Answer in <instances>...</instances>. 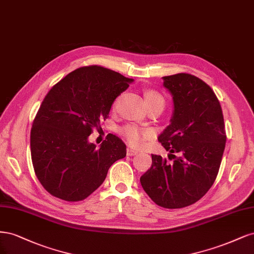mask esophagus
<instances>
[{
    "mask_svg": "<svg viewBox=\"0 0 254 254\" xmlns=\"http://www.w3.org/2000/svg\"><path fill=\"white\" fill-rule=\"evenodd\" d=\"M127 156H135V155L138 154V151H136L132 148H127Z\"/></svg>",
    "mask_w": 254,
    "mask_h": 254,
    "instance_id": "obj_1",
    "label": "esophagus"
}]
</instances>
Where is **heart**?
Returning a JSON list of instances; mask_svg holds the SVG:
<instances>
[{"instance_id": "1", "label": "heart", "mask_w": 254, "mask_h": 254, "mask_svg": "<svg viewBox=\"0 0 254 254\" xmlns=\"http://www.w3.org/2000/svg\"><path fill=\"white\" fill-rule=\"evenodd\" d=\"M144 98L146 104L152 103H162L165 104V99L163 97L156 91L153 89H149L144 93ZM122 135L126 137L127 140L134 146L140 148V146L144 145L146 140L153 136L152 129L150 128H140L135 126H127L126 127L122 128Z\"/></svg>"}]
</instances>
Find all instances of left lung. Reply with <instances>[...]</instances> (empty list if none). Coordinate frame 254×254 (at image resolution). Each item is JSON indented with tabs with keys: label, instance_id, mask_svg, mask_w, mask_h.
I'll use <instances>...</instances> for the list:
<instances>
[{
	"label": "left lung",
	"instance_id": "left-lung-1",
	"mask_svg": "<svg viewBox=\"0 0 254 254\" xmlns=\"http://www.w3.org/2000/svg\"><path fill=\"white\" fill-rule=\"evenodd\" d=\"M163 80L173 96L174 113L158 141L174 160L152 155L140 183L158 206L179 209L199 200L215 182L227 136L222 106L206 82L186 72Z\"/></svg>",
	"mask_w": 254,
	"mask_h": 254
}]
</instances>
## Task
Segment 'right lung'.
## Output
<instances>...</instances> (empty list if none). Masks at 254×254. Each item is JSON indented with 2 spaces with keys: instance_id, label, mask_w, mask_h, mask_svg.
Listing matches in <instances>:
<instances>
[{
  "instance_id": "add662e5",
  "label": "right lung",
  "mask_w": 254,
  "mask_h": 254,
  "mask_svg": "<svg viewBox=\"0 0 254 254\" xmlns=\"http://www.w3.org/2000/svg\"><path fill=\"white\" fill-rule=\"evenodd\" d=\"M133 79L99 65L77 68L47 93L30 130L35 173L44 189L65 201H80L101 186L127 146L108 135L100 148L88 142L109 118L114 100ZM107 137V136H106Z\"/></svg>"
}]
</instances>
